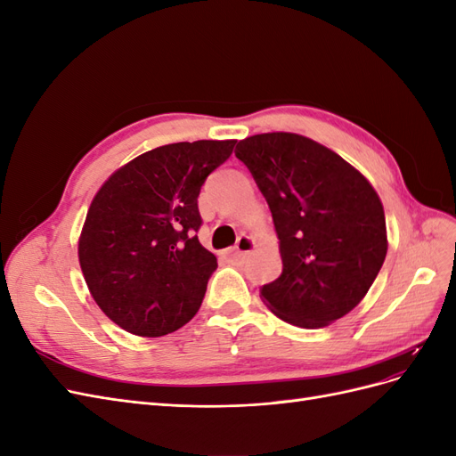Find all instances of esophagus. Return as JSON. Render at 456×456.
Returning a JSON list of instances; mask_svg holds the SVG:
<instances>
[{"label": "esophagus", "instance_id": "34e87169", "mask_svg": "<svg viewBox=\"0 0 456 456\" xmlns=\"http://www.w3.org/2000/svg\"><path fill=\"white\" fill-rule=\"evenodd\" d=\"M255 247H256V241L251 236H247V233H241V236L238 238L236 247H233V249L228 255L230 256H240V255H245V253H251Z\"/></svg>", "mask_w": 456, "mask_h": 456}]
</instances>
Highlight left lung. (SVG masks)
Masks as SVG:
<instances>
[{
	"label": "left lung",
	"mask_w": 456,
	"mask_h": 456,
	"mask_svg": "<svg viewBox=\"0 0 456 456\" xmlns=\"http://www.w3.org/2000/svg\"><path fill=\"white\" fill-rule=\"evenodd\" d=\"M236 156L266 198L280 240L283 272L260 289L265 305L302 329L352 312L388 251L375 188L333 150L297 133L247 136Z\"/></svg>",
	"instance_id": "8db88e82"
}]
</instances>
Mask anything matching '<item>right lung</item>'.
<instances>
[{"instance_id": "obj_1", "label": "right lung", "mask_w": 456, "mask_h": 456, "mask_svg": "<svg viewBox=\"0 0 456 456\" xmlns=\"http://www.w3.org/2000/svg\"><path fill=\"white\" fill-rule=\"evenodd\" d=\"M236 141L175 142L144 151L96 191L77 241L99 308L136 337H163L201 306L216 256L200 243L198 196Z\"/></svg>"}]
</instances>
